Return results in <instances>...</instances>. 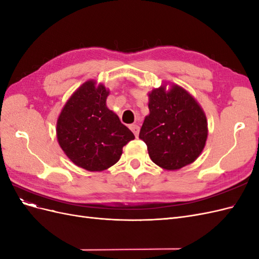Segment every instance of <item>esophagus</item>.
<instances>
[{
    "label": "esophagus",
    "instance_id": "34e87169",
    "mask_svg": "<svg viewBox=\"0 0 259 259\" xmlns=\"http://www.w3.org/2000/svg\"><path fill=\"white\" fill-rule=\"evenodd\" d=\"M130 128L133 133H134V135L136 137H138V134H139V126H138V125L137 124H132V125H130Z\"/></svg>",
    "mask_w": 259,
    "mask_h": 259
}]
</instances>
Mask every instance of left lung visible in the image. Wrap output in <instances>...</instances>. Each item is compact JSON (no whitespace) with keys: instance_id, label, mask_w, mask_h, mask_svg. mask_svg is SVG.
I'll return each mask as SVG.
<instances>
[{"instance_id":"left-lung-1","label":"left lung","mask_w":259,"mask_h":259,"mask_svg":"<svg viewBox=\"0 0 259 259\" xmlns=\"http://www.w3.org/2000/svg\"><path fill=\"white\" fill-rule=\"evenodd\" d=\"M149 110L139 138L152 162L164 169L182 168L197 160L207 138L206 116L195 99L178 85L149 94Z\"/></svg>"}]
</instances>
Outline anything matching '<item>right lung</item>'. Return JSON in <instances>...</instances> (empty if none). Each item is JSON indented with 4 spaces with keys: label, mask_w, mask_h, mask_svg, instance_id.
Returning <instances> with one entry per match:
<instances>
[{
    "label": "right lung",
    "mask_w": 259,
    "mask_h": 259,
    "mask_svg": "<svg viewBox=\"0 0 259 259\" xmlns=\"http://www.w3.org/2000/svg\"><path fill=\"white\" fill-rule=\"evenodd\" d=\"M103 84L85 82L67 101L57 121L59 146L75 165L91 171L107 169L120 160L122 148L135 138L106 100Z\"/></svg>",
    "instance_id": "obj_1"
}]
</instances>
